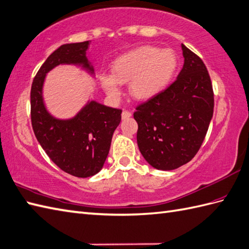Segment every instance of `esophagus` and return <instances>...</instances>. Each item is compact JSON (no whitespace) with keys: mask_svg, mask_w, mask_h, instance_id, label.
Wrapping results in <instances>:
<instances>
[{"mask_svg":"<svg viewBox=\"0 0 249 249\" xmlns=\"http://www.w3.org/2000/svg\"><path fill=\"white\" fill-rule=\"evenodd\" d=\"M131 112H129V110H124L123 114H121V117H123V119H128L129 117H131Z\"/></svg>","mask_w":249,"mask_h":249,"instance_id":"obj_1","label":"esophagus"}]
</instances>
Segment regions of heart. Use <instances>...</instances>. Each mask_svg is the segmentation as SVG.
<instances>
[{
  "label": "heart",
  "instance_id": "obj_1",
  "mask_svg": "<svg viewBox=\"0 0 249 249\" xmlns=\"http://www.w3.org/2000/svg\"><path fill=\"white\" fill-rule=\"evenodd\" d=\"M177 67L178 56L173 49L142 46L116 58L112 74L102 73L99 80L112 99L120 97V84L130 82L131 96L137 100H148L167 87Z\"/></svg>",
  "mask_w": 249,
  "mask_h": 249
}]
</instances>
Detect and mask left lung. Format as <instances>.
I'll return each instance as SVG.
<instances>
[{
  "label": "left lung",
  "mask_w": 249,
  "mask_h": 249,
  "mask_svg": "<svg viewBox=\"0 0 249 249\" xmlns=\"http://www.w3.org/2000/svg\"><path fill=\"white\" fill-rule=\"evenodd\" d=\"M181 47L184 65L177 79L133 114L140 151L160 170L176 169L196 156L213 116L214 93L206 65Z\"/></svg>",
  "instance_id": "left-lung-1"
}]
</instances>
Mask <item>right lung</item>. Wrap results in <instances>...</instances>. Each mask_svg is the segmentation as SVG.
<instances>
[{"instance_id": "right-lung-1", "label": "right lung", "mask_w": 249, "mask_h": 249, "mask_svg": "<svg viewBox=\"0 0 249 249\" xmlns=\"http://www.w3.org/2000/svg\"><path fill=\"white\" fill-rule=\"evenodd\" d=\"M88 46L89 41L67 43L55 50L38 70L31 88V120L37 141L54 164L78 178H88L102 169L121 109L88 101L74 117L58 119L46 108L42 87L47 73L58 65H78L93 74L86 57Z\"/></svg>"}]
</instances>
